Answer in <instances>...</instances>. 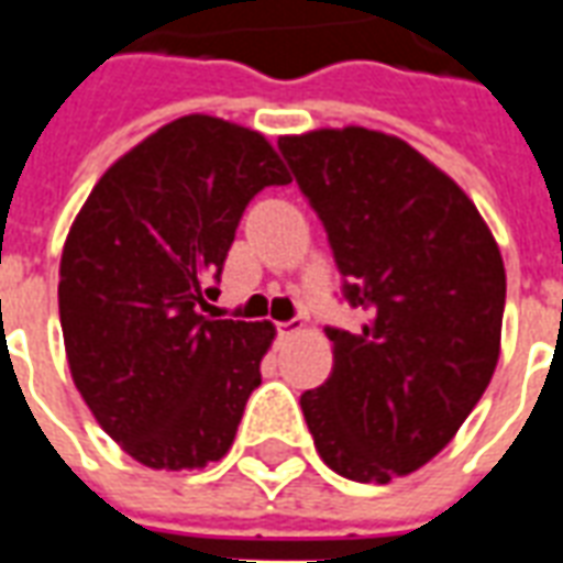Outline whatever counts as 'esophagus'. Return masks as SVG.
<instances>
[{"instance_id":"obj_1","label":"esophagus","mask_w":563,"mask_h":563,"mask_svg":"<svg viewBox=\"0 0 563 563\" xmlns=\"http://www.w3.org/2000/svg\"><path fill=\"white\" fill-rule=\"evenodd\" d=\"M305 329V322L301 319H289V322H277V331H280L283 338H289V334H295V331Z\"/></svg>"}]
</instances>
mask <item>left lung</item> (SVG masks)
<instances>
[{"label":"left lung","mask_w":563,"mask_h":563,"mask_svg":"<svg viewBox=\"0 0 563 563\" xmlns=\"http://www.w3.org/2000/svg\"><path fill=\"white\" fill-rule=\"evenodd\" d=\"M277 147L329 232L343 298L331 377L301 395L331 471L391 483L455 437L500 355L507 274L471 198L419 150L374 129H317Z\"/></svg>","instance_id":"left-lung-1"}]
</instances>
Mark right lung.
Masks as SVG:
<instances>
[{
	"mask_svg": "<svg viewBox=\"0 0 563 563\" xmlns=\"http://www.w3.org/2000/svg\"><path fill=\"white\" fill-rule=\"evenodd\" d=\"M289 180L265 135L189 114L120 156L71 222L59 262L71 379L144 467L192 471L232 446L274 325L201 310L246 205Z\"/></svg>",
	"mask_w": 563,
	"mask_h": 563,
	"instance_id": "right-lung-1",
	"label": "right lung"
}]
</instances>
